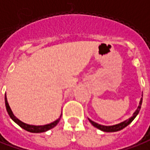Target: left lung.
Here are the masks:
<instances>
[{"label": "left lung", "mask_w": 150, "mask_h": 150, "mask_svg": "<svg viewBox=\"0 0 150 150\" xmlns=\"http://www.w3.org/2000/svg\"><path fill=\"white\" fill-rule=\"evenodd\" d=\"M141 104H142V98H141V99H140V102H139V107H138V108L136 109L134 114H133V116L130 117L129 119H127L126 121H124L123 122H121V123H119V124H117V125H114V126H103V125H99V124H98L96 122H93L91 121L90 119H88V121L90 122V123L92 124L93 126H95L96 128L98 129H99L101 131H105V132H115V131H121L122 130L123 128H125L126 126H127L129 124H131V122L134 120L135 118V117L138 115L139 113V110H140V108H141Z\"/></svg>", "instance_id": "left-lung-1"}]
</instances>
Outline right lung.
Listing matches in <instances>:
<instances>
[{
    "mask_svg": "<svg viewBox=\"0 0 150 150\" xmlns=\"http://www.w3.org/2000/svg\"><path fill=\"white\" fill-rule=\"evenodd\" d=\"M5 103H6V110L8 114L10 115V117H11V119L19 125L20 127H22L23 129H24L25 131H29V132H32V133H41V132H45V131H48L50 129L53 128L55 126L57 125V123L60 121V119L62 117V115L61 117L58 118L57 120H56L55 122H52L50 124H47V125H44V126H33V125H28L26 123H24L22 122L21 121H19L18 118H16L15 115L13 114L12 111H11V108L9 106V103L7 102V98H6V95H5Z\"/></svg>",
    "mask_w": 150,
    "mask_h": 150,
    "instance_id": "1",
    "label": "right lung"
}]
</instances>
